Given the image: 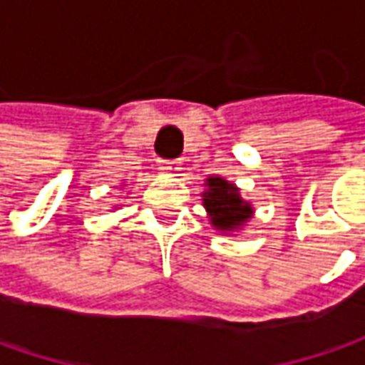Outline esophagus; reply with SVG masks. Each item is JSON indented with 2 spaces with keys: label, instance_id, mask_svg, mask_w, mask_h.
Returning <instances> with one entry per match:
<instances>
[{
  "label": "esophagus",
  "instance_id": "34e87169",
  "mask_svg": "<svg viewBox=\"0 0 365 365\" xmlns=\"http://www.w3.org/2000/svg\"><path fill=\"white\" fill-rule=\"evenodd\" d=\"M176 164H178V162H162L160 166H162V170H166V173H173V170H175L176 168Z\"/></svg>",
  "mask_w": 365,
  "mask_h": 365
}]
</instances>
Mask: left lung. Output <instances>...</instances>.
Instances as JSON below:
<instances>
[{
  "instance_id": "8db88e82",
  "label": "left lung",
  "mask_w": 365,
  "mask_h": 365,
  "mask_svg": "<svg viewBox=\"0 0 365 365\" xmlns=\"http://www.w3.org/2000/svg\"><path fill=\"white\" fill-rule=\"evenodd\" d=\"M203 205L209 213L213 227L219 232H235L252 217L254 209L240 197L235 185L221 176H209L205 180Z\"/></svg>"
}]
</instances>
